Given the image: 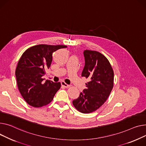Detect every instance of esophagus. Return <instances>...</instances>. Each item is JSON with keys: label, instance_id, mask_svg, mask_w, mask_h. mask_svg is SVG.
I'll return each instance as SVG.
<instances>
[{"label": "esophagus", "instance_id": "1", "mask_svg": "<svg viewBox=\"0 0 146 146\" xmlns=\"http://www.w3.org/2000/svg\"><path fill=\"white\" fill-rule=\"evenodd\" d=\"M61 84H62V86L63 87H65V88H69V87H70V85H68V84H66L64 82H61Z\"/></svg>", "mask_w": 146, "mask_h": 146}]
</instances>
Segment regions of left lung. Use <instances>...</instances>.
I'll return each mask as SVG.
<instances>
[{
  "mask_svg": "<svg viewBox=\"0 0 146 146\" xmlns=\"http://www.w3.org/2000/svg\"><path fill=\"white\" fill-rule=\"evenodd\" d=\"M84 56L82 76L90 81L73 104L79 111L90 113L99 109L109 98L114 85V72L108 59L100 52L86 50Z\"/></svg>",
  "mask_w": 146,
  "mask_h": 146,
  "instance_id": "left-lung-1",
  "label": "left lung"
}]
</instances>
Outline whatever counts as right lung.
<instances>
[{
	"instance_id": "obj_1",
	"label": "right lung",
	"mask_w": 146,
	"mask_h": 146,
	"mask_svg": "<svg viewBox=\"0 0 146 146\" xmlns=\"http://www.w3.org/2000/svg\"><path fill=\"white\" fill-rule=\"evenodd\" d=\"M64 45L38 44L28 48L19 59L15 74L18 89L26 102L34 108L49 104L61 87L60 82L54 83L42 76L50 67L52 54Z\"/></svg>"
}]
</instances>
